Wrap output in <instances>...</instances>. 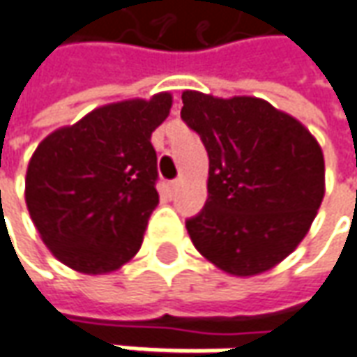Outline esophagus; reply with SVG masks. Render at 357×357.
Masks as SVG:
<instances>
[{"instance_id": "34e87169", "label": "esophagus", "mask_w": 357, "mask_h": 357, "mask_svg": "<svg viewBox=\"0 0 357 357\" xmlns=\"http://www.w3.org/2000/svg\"><path fill=\"white\" fill-rule=\"evenodd\" d=\"M178 188H179L178 179H176V181H169V183H168V191H169V193H176V191H178Z\"/></svg>"}]
</instances>
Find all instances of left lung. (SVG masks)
<instances>
[{
  "mask_svg": "<svg viewBox=\"0 0 357 357\" xmlns=\"http://www.w3.org/2000/svg\"><path fill=\"white\" fill-rule=\"evenodd\" d=\"M181 119L209 154V197L185 222L219 270L252 278L275 268L307 236L324 197V156L311 130L260 97L185 89Z\"/></svg>",
  "mask_w": 357,
  "mask_h": 357,
  "instance_id": "left-lung-1",
  "label": "left lung"
}]
</instances>
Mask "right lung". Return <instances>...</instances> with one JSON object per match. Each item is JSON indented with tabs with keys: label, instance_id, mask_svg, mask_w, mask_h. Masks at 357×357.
I'll list each match as a JSON object with an SVG mask.
<instances>
[{
	"label": "right lung",
	"instance_id": "obj_1",
	"mask_svg": "<svg viewBox=\"0 0 357 357\" xmlns=\"http://www.w3.org/2000/svg\"><path fill=\"white\" fill-rule=\"evenodd\" d=\"M169 109L168 91L109 103L36 146L26 168V209L64 266L103 275L135 258L160 199L150 137Z\"/></svg>",
	"mask_w": 357,
	"mask_h": 357
}]
</instances>
